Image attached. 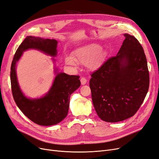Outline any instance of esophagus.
<instances>
[{
    "instance_id": "34e87169",
    "label": "esophagus",
    "mask_w": 159,
    "mask_h": 159,
    "mask_svg": "<svg viewBox=\"0 0 159 159\" xmlns=\"http://www.w3.org/2000/svg\"><path fill=\"white\" fill-rule=\"evenodd\" d=\"M80 82H81V84L84 85L87 83V80L84 77H82L80 78Z\"/></svg>"
}]
</instances>
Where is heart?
<instances>
[{
    "label": "heart",
    "mask_w": 159,
    "mask_h": 159,
    "mask_svg": "<svg viewBox=\"0 0 159 159\" xmlns=\"http://www.w3.org/2000/svg\"><path fill=\"white\" fill-rule=\"evenodd\" d=\"M101 46L97 44H90L80 47L73 53L72 57L66 58V63L70 66H75V61L80 64L89 63L90 68H94L100 59Z\"/></svg>",
    "instance_id": "b5f03b06"
}]
</instances>
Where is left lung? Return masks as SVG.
Wrapping results in <instances>:
<instances>
[{
	"instance_id": "8db88e82",
	"label": "left lung",
	"mask_w": 159,
	"mask_h": 159,
	"mask_svg": "<svg viewBox=\"0 0 159 159\" xmlns=\"http://www.w3.org/2000/svg\"><path fill=\"white\" fill-rule=\"evenodd\" d=\"M124 36L117 55L91 74L93 107L105 122H120L134 116L149 90V74L143 47L134 36Z\"/></svg>"
}]
</instances>
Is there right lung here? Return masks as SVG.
Returning a JSON list of instances; mask_svg holds the SVG:
<instances>
[{
	"instance_id": "add662e5",
	"label": "right lung",
	"mask_w": 159,
	"mask_h": 159,
	"mask_svg": "<svg viewBox=\"0 0 159 159\" xmlns=\"http://www.w3.org/2000/svg\"><path fill=\"white\" fill-rule=\"evenodd\" d=\"M57 41L32 36L27 37L17 49L11 65L10 80L11 92L17 107L28 119L39 125L51 126L63 120L67 115L70 96L80 86V76L58 73L48 93L41 98H26L17 83L16 65L23 52L37 49L52 56L57 55Z\"/></svg>"
}]
</instances>
